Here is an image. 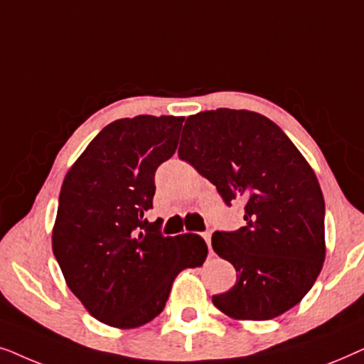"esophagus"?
I'll use <instances>...</instances> for the list:
<instances>
[{"label": "esophagus", "instance_id": "esophagus-1", "mask_svg": "<svg viewBox=\"0 0 364 364\" xmlns=\"http://www.w3.org/2000/svg\"><path fill=\"white\" fill-rule=\"evenodd\" d=\"M202 237H203V240L207 242V247H208V252L212 253V243H210V238H212V235H210V232H203L202 233Z\"/></svg>", "mask_w": 364, "mask_h": 364}]
</instances>
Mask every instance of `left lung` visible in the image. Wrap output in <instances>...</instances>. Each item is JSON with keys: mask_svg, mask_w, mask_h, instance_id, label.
Here are the masks:
<instances>
[{"mask_svg": "<svg viewBox=\"0 0 364 364\" xmlns=\"http://www.w3.org/2000/svg\"><path fill=\"white\" fill-rule=\"evenodd\" d=\"M178 157L245 203V227L215 232L213 252L237 282L213 295L233 320H272L303 300L326 255L325 200L318 178L285 132L258 112L217 109L187 117Z\"/></svg>", "mask_w": 364, "mask_h": 364, "instance_id": "8db88e82", "label": "left lung"}]
</instances>
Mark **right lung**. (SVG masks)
Returning a JSON list of instances; mask_svg holds the SVG:
<instances>
[{"label":"right lung","instance_id":"add662e5","mask_svg":"<svg viewBox=\"0 0 364 364\" xmlns=\"http://www.w3.org/2000/svg\"><path fill=\"white\" fill-rule=\"evenodd\" d=\"M186 117L119 119L89 142L63 181L53 252L69 290L114 328H137L164 310L176 277L200 267L202 237H164L144 215L154 173L176 152Z\"/></svg>","mask_w":364,"mask_h":364}]
</instances>
